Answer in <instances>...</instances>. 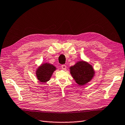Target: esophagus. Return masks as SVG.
I'll return each mask as SVG.
<instances>
[{"label": "esophagus", "mask_w": 125, "mask_h": 125, "mask_svg": "<svg viewBox=\"0 0 125 125\" xmlns=\"http://www.w3.org/2000/svg\"><path fill=\"white\" fill-rule=\"evenodd\" d=\"M66 68H67L66 65H62V68L63 70H66Z\"/></svg>", "instance_id": "esophagus-1"}]
</instances>
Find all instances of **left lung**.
Instances as JSON below:
<instances>
[{"mask_svg":"<svg viewBox=\"0 0 125 125\" xmlns=\"http://www.w3.org/2000/svg\"><path fill=\"white\" fill-rule=\"evenodd\" d=\"M70 69L72 77L80 85H85L90 82L94 75L93 67L85 62H78Z\"/></svg>","mask_w":125,"mask_h":125,"instance_id":"1","label":"left lung"}]
</instances>
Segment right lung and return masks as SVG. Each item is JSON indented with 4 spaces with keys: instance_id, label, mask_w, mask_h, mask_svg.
Wrapping results in <instances>:
<instances>
[{
    "instance_id": "right-lung-1",
    "label": "right lung",
    "mask_w": 125,
    "mask_h": 125,
    "mask_svg": "<svg viewBox=\"0 0 125 125\" xmlns=\"http://www.w3.org/2000/svg\"><path fill=\"white\" fill-rule=\"evenodd\" d=\"M56 68L52 64L45 63L38 68L36 72V77L41 82H46L50 80Z\"/></svg>"
}]
</instances>
